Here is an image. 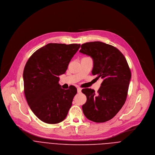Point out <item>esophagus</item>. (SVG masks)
Here are the masks:
<instances>
[{
  "mask_svg": "<svg viewBox=\"0 0 155 155\" xmlns=\"http://www.w3.org/2000/svg\"><path fill=\"white\" fill-rule=\"evenodd\" d=\"M77 92H78V93H80L81 92V88L78 87V88H77Z\"/></svg>",
  "mask_w": 155,
  "mask_h": 155,
  "instance_id": "34e87169",
  "label": "esophagus"
}]
</instances>
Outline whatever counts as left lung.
<instances>
[{
	"mask_svg": "<svg viewBox=\"0 0 155 155\" xmlns=\"http://www.w3.org/2000/svg\"><path fill=\"white\" fill-rule=\"evenodd\" d=\"M80 52L92 58V74L103 79L97 94L90 88L82 90L87 99L82 106L83 114L96 123L107 121L117 114L126 100L131 78L128 64L119 50L101 41L83 43Z\"/></svg>",
	"mask_w": 155,
	"mask_h": 155,
	"instance_id": "left-lung-1",
	"label": "left lung"
}]
</instances>
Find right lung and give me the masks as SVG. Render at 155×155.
I'll list each match as a JSON object with an SVG mask.
<instances>
[{
	"label": "right lung",
	"instance_id": "add662e5",
	"mask_svg": "<svg viewBox=\"0 0 155 155\" xmlns=\"http://www.w3.org/2000/svg\"><path fill=\"white\" fill-rule=\"evenodd\" d=\"M80 44L48 43L27 61L23 72L24 91L35 115L44 123L56 124L67 117L77 90L62 89L59 76L65 74Z\"/></svg>",
	"mask_w": 155,
	"mask_h": 155
}]
</instances>
